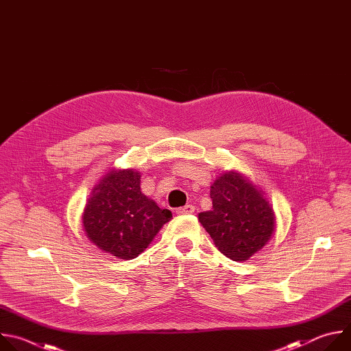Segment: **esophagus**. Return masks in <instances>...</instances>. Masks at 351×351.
<instances>
[{
  "label": "esophagus",
  "mask_w": 351,
  "mask_h": 351,
  "mask_svg": "<svg viewBox=\"0 0 351 351\" xmlns=\"http://www.w3.org/2000/svg\"><path fill=\"white\" fill-rule=\"evenodd\" d=\"M194 206L191 204H187L184 207H180V208H176V214L178 215H186V214H193L194 213Z\"/></svg>",
  "instance_id": "obj_1"
}]
</instances>
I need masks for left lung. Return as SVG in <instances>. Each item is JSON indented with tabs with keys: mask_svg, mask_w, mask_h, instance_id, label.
<instances>
[{
	"mask_svg": "<svg viewBox=\"0 0 351 351\" xmlns=\"http://www.w3.org/2000/svg\"><path fill=\"white\" fill-rule=\"evenodd\" d=\"M213 210L198 214L219 252L244 263L261 252L276 230V217L265 193L237 171H225L211 186Z\"/></svg>",
	"mask_w": 351,
	"mask_h": 351,
	"instance_id": "8db88e82",
	"label": "left lung"
}]
</instances>
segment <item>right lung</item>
<instances>
[{
  "label": "right lung",
  "instance_id": "right-lung-1",
  "mask_svg": "<svg viewBox=\"0 0 351 351\" xmlns=\"http://www.w3.org/2000/svg\"><path fill=\"white\" fill-rule=\"evenodd\" d=\"M140 183L136 169H110L91 189L82 213L87 239L121 260L141 254L172 219V213L147 197Z\"/></svg>",
  "mask_w": 351,
  "mask_h": 351
}]
</instances>
